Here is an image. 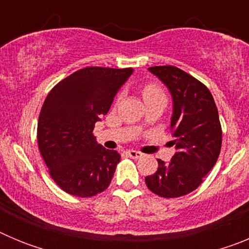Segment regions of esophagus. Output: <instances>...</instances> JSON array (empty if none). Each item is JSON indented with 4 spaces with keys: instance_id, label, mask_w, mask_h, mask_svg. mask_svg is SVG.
<instances>
[{
    "instance_id": "esophagus-1",
    "label": "esophagus",
    "mask_w": 249,
    "mask_h": 249,
    "mask_svg": "<svg viewBox=\"0 0 249 249\" xmlns=\"http://www.w3.org/2000/svg\"><path fill=\"white\" fill-rule=\"evenodd\" d=\"M127 156L131 158H135V160H137V158H141L142 157V153L138 151H135V149H128V151L126 152Z\"/></svg>"
}]
</instances>
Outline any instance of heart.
Segmentation results:
<instances>
[{
	"label": "heart",
	"mask_w": 249,
	"mask_h": 249,
	"mask_svg": "<svg viewBox=\"0 0 249 249\" xmlns=\"http://www.w3.org/2000/svg\"><path fill=\"white\" fill-rule=\"evenodd\" d=\"M142 96H143L144 101L148 102L152 100H158V98H163L167 100L166 91L163 89V87L156 82H149L147 85H144V87L142 89ZM121 98V94H118L117 98H116V102H118Z\"/></svg>",
	"instance_id": "1"
}]
</instances>
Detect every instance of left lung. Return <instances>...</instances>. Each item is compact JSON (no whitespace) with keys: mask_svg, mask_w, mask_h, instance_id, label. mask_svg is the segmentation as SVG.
Masks as SVG:
<instances>
[{"mask_svg":"<svg viewBox=\"0 0 249 249\" xmlns=\"http://www.w3.org/2000/svg\"><path fill=\"white\" fill-rule=\"evenodd\" d=\"M149 71L167 86L173 97L171 121L177 152L169 163L147 176L148 190L163 198H177L197 190L218 160L222 127L218 109L206 86L175 66H155Z\"/></svg>","mask_w":249,"mask_h":249,"instance_id":"left-lung-1","label":"left lung"}]
</instances>
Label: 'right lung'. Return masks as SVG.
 <instances>
[{
    "instance_id": "1",
    "label": "right lung",
    "mask_w": 249,
    "mask_h": 249,
    "mask_svg": "<svg viewBox=\"0 0 249 249\" xmlns=\"http://www.w3.org/2000/svg\"><path fill=\"white\" fill-rule=\"evenodd\" d=\"M132 72L131 67L81 68L48 93L37 144L50 176L68 195L89 198L111 183L121 155L97 143L93 129Z\"/></svg>"
}]
</instances>
